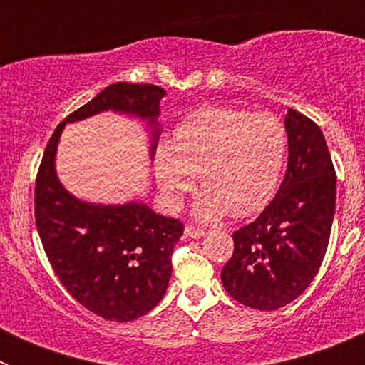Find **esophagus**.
<instances>
[{
    "mask_svg": "<svg viewBox=\"0 0 365 365\" xmlns=\"http://www.w3.org/2000/svg\"><path fill=\"white\" fill-rule=\"evenodd\" d=\"M185 234L188 235V237H195V240H197V237H202V235H205V230H202V228H197V227H192V225H188V227L185 228Z\"/></svg>",
    "mask_w": 365,
    "mask_h": 365,
    "instance_id": "esophagus-1",
    "label": "esophagus"
}]
</instances>
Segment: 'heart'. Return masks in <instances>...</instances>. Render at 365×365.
I'll use <instances>...</instances> for the list:
<instances>
[{"label": "heart", "instance_id": "b5f03b06", "mask_svg": "<svg viewBox=\"0 0 365 365\" xmlns=\"http://www.w3.org/2000/svg\"><path fill=\"white\" fill-rule=\"evenodd\" d=\"M287 157L282 120L269 113L201 108L186 115L170 144L155 151V177L168 206H179L192 190L193 173L202 192L195 215L214 221L259 212L279 186Z\"/></svg>", "mask_w": 365, "mask_h": 365}]
</instances>
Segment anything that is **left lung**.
Listing matches in <instances>:
<instances>
[{"label": "left lung", "mask_w": 365, "mask_h": 365, "mask_svg": "<svg viewBox=\"0 0 365 365\" xmlns=\"http://www.w3.org/2000/svg\"><path fill=\"white\" fill-rule=\"evenodd\" d=\"M287 172L259 217L232 234L222 267L228 294L247 307L276 311L294 302L318 274L333 227L336 173L324 133L302 113L287 111Z\"/></svg>", "instance_id": "obj_1"}]
</instances>
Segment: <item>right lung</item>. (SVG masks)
I'll use <instances>...</instances> for the list:
<instances>
[{
    "label": "right lung",
    "instance_id": "add662e5",
    "mask_svg": "<svg viewBox=\"0 0 365 365\" xmlns=\"http://www.w3.org/2000/svg\"><path fill=\"white\" fill-rule=\"evenodd\" d=\"M163 96V87L151 83L108 86L54 130L38 170L34 217L51 267L80 305L111 322L137 320L163 299L185 227L144 202L100 205L74 197L56 175L58 143L69 122L113 111L146 122L153 157L163 131L157 122Z\"/></svg>",
    "mask_w": 365,
    "mask_h": 365
}]
</instances>
